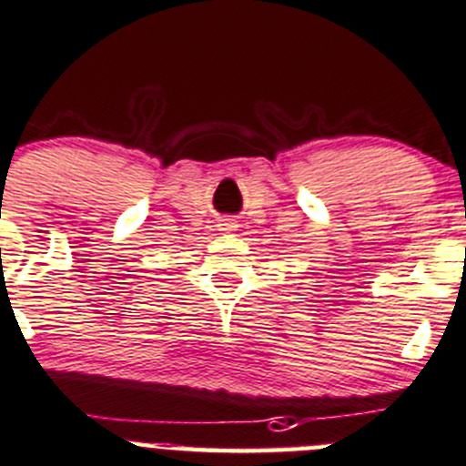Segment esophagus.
Returning <instances> with one entry per match:
<instances>
[{"mask_svg":"<svg viewBox=\"0 0 466 466\" xmlns=\"http://www.w3.org/2000/svg\"><path fill=\"white\" fill-rule=\"evenodd\" d=\"M237 228V225L232 223V220L229 218H225V220H220V229H228V232H232V229Z\"/></svg>","mask_w":466,"mask_h":466,"instance_id":"1","label":"esophagus"}]
</instances>
